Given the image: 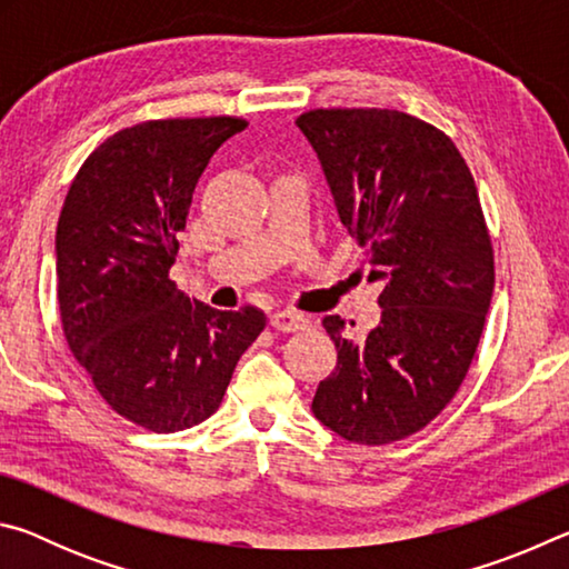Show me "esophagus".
<instances>
[{
  "label": "esophagus",
  "instance_id": "obj_1",
  "mask_svg": "<svg viewBox=\"0 0 569 569\" xmlns=\"http://www.w3.org/2000/svg\"><path fill=\"white\" fill-rule=\"evenodd\" d=\"M271 326L281 333H291V331H301L308 326V319L298 311H288V308H281V311L271 313Z\"/></svg>",
  "mask_w": 569,
  "mask_h": 569
}]
</instances>
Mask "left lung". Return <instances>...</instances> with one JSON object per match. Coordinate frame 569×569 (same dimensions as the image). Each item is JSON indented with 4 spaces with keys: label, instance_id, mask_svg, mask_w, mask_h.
<instances>
[{
    "label": "left lung",
    "instance_id": "obj_1",
    "mask_svg": "<svg viewBox=\"0 0 569 569\" xmlns=\"http://www.w3.org/2000/svg\"><path fill=\"white\" fill-rule=\"evenodd\" d=\"M296 124L369 281H383L381 323L363 341L323 319L339 361L311 409L346 441L383 447L435 421L467 379L492 301V236L465 158L435 124L381 108H316Z\"/></svg>",
    "mask_w": 569,
    "mask_h": 569
}]
</instances>
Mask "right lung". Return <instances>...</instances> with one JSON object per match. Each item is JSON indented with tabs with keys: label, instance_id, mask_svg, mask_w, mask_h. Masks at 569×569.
<instances>
[{
	"label": "right lung",
	"instance_id": "add662e5",
	"mask_svg": "<svg viewBox=\"0 0 569 569\" xmlns=\"http://www.w3.org/2000/svg\"><path fill=\"white\" fill-rule=\"evenodd\" d=\"M243 128L236 114H210L114 132L77 170L57 223L67 346L104 403L156 435L216 413L266 329L261 308L216 311L170 281L196 182Z\"/></svg>",
	"mask_w": 569,
	"mask_h": 569
}]
</instances>
